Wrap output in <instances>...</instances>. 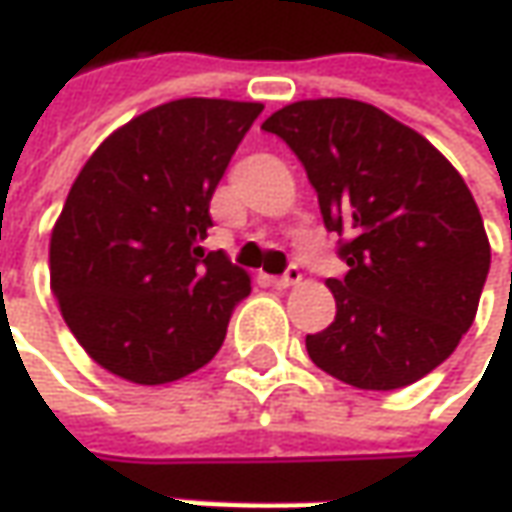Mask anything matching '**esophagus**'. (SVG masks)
Segmentation results:
<instances>
[{
	"label": "esophagus",
	"mask_w": 512,
	"mask_h": 512,
	"mask_svg": "<svg viewBox=\"0 0 512 512\" xmlns=\"http://www.w3.org/2000/svg\"><path fill=\"white\" fill-rule=\"evenodd\" d=\"M303 280V274L297 266H289V272L283 274V277H269V283H272L274 289H289V286H297Z\"/></svg>",
	"instance_id": "34e87169"
}]
</instances>
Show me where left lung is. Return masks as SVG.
Here are the masks:
<instances>
[{
    "label": "left lung",
    "instance_id": "8db88e82",
    "mask_svg": "<svg viewBox=\"0 0 512 512\" xmlns=\"http://www.w3.org/2000/svg\"><path fill=\"white\" fill-rule=\"evenodd\" d=\"M303 161L328 232L348 235L334 323L306 337L317 368L362 391L405 388L473 326L490 269L479 206L448 158L354 98H306L263 121Z\"/></svg>",
    "mask_w": 512,
    "mask_h": 512
}]
</instances>
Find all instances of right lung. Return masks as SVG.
Returning <instances> with one entry per match:
<instances>
[{"label":"right lung","mask_w":512,"mask_h":512,"mask_svg":"<svg viewBox=\"0 0 512 512\" xmlns=\"http://www.w3.org/2000/svg\"><path fill=\"white\" fill-rule=\"evenodd\" d=\"M260 101L178 98L135 115L87 158L50 232V286L73 337L135 385L218 354L252 277L203 255L209 201Z\"/></svg>","instance_id":"obj_1"}]
</instances>
